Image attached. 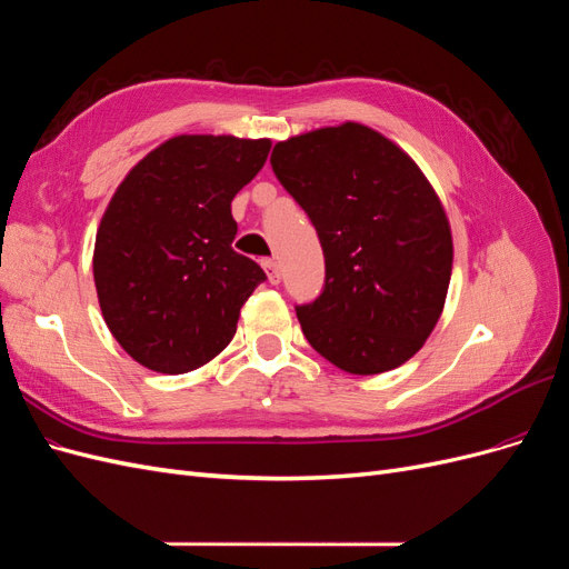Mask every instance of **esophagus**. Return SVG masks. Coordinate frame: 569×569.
Instances as JSON below:
<instances>
[{"instance_id": "esophagus-1", "label": "esophagus", "mask_w": 569, "mask_h": 569, "mask_svg": "<svg viewBox=\"0 0 569 569\" xmlns=\"http://www.w3.org/2000/svg\"><path fill=\"white\" fill-rule=\"evenodd\" d=\"M263 268H266V272H268V280H270V284H280V280H282V272H280V266H278V261H266L263 263Z\"/></svg>"}]
</instances>
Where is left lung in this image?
<instances>
[{
    "mask_svg": "<svg viewBox=\"0 0 569 569\" xmlns=\"http://www.w3.org/2000/svg\"><path fill=\"white\" fill-rule=\"evenodd\" d=\"M270 163L325 253L322 295L297 306L308 343L351 375L403 366L451 282V226L435 187L401 147L351 120L278 142Z\"/></svg>",
    "mask_w": 569,
    "mask_h": 569,
    "instance_id": "obj_1",
    "label": "left lung"
}]
</instances>
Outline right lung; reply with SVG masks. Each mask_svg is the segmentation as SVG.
<instances>
[{
	"label": "right lung",
	"mask_w": 569,
	"mask_h": 569,
	"mask_svg": "<svg viewBox=\"0 0 569 569\" xmlns=\"http://www.w3.org/2000/svg\"><path fill=\"white\" fill-rule=\"evenodd\" d=\"M270 140L178 134L118 184L94 242V287L111 335L137 363L182 375L237 332L266 272L232 249L230 203L263 168Z\"/></svg>",
	"instance_id": "add662e5"
}]
</instances>
